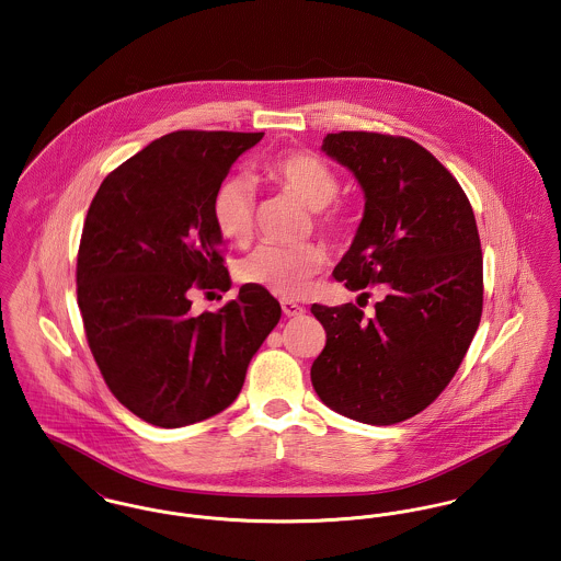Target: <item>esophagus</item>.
Here are the masks:
<instances>
[{
  "mask_svg": "<svg viewBox=\"0 0 561 561\" xmlns=\"http://www.w3.org/2000/svg\"><path fill=\"white\" fill-rule=\"evenodd\" d=\"M282 309H284V313L288 316V318H299L305 313V307L299 305V302L288 301V299H284L282 301Z\"/></svg>",
  "mask_w": 561,
  "mask_h": 561,
  "instance_id": "34e87169",
  "label": "esophagus"
}]
</instances>
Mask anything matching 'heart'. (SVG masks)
Instances as JSON below:
<instances>
[{
    "mask_svg": "<svg viewBox=\"0 0 561 561\" xmlns=\"http://www.w3.org/2000/svg\"><path fill=\"white\" fill-rule=\"evenodd\" d=\"M264 174L313 211V221L324 237L337 243L350 234L354 219L345 205L333 201L340 192V179L324 160L307 151H288L271 158L264 164ZM254 216L256 196L252 183L243 176L226 179L214 198V221L219 234L239 245L248 243L254 232ZM322 266L324 254L313 243L260 245L239 260L237 277L277 297L295 299Z\"/></svg>",
    "mask_w": 561,
    "mask_h": 561,
    "instance_id": "1",
    "label": "heart"
}]
</instances>
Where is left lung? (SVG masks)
Segmentation results:
<instances>
[{"instance_id":"1","label":"left lung","mask_w":561,"mask_h":561,"mask_svg":"<svg viewBox=\"0 0 561 561\" xmlns=\"http://www.w3.org/2000/svg\"><path fill=\"white\" fill-rule=\"evenodd\" d=\"M322 151L365 192L356 237L333 275L358 299L387 297L376 316L311 305L327 345L311 385L335 412L367 425L416 416L457 374L482 316V250L459 181L405 136L327 134Z\"/></svg>"}]
</instances>
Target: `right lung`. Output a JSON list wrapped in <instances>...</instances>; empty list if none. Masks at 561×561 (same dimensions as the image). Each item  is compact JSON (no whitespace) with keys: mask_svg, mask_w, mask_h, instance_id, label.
Instances as JSON below:
<instances>
[{"mask_svg":"<svg viewBox=\"0 0 561 561\" xmlns=\"http://www.w3.org/2000/svg\"><path fill=\"white\" fill-rule=\"evenodd\" d=\"M264 131L176 129L106 174L79 245L77 299L100 374L131 414L185 427L226 410L282 318L259 286L192 313L194 290H228L216 192Z\"/></svg>","mask_w":561,"mask_h":561,"instance_id":"1","label":"right lung"}]
</instances>
